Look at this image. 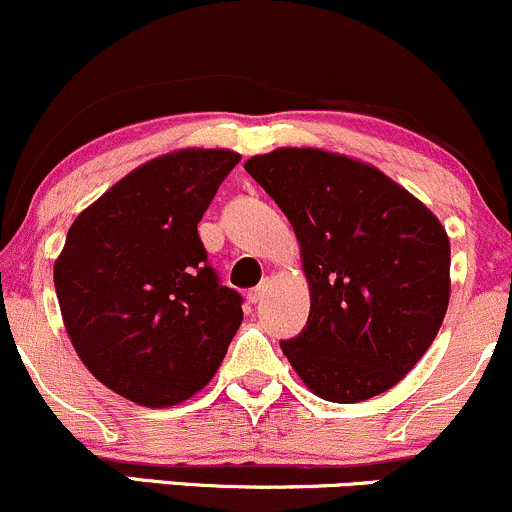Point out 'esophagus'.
Listing matches in <instances>:
<instances>
[{
	"label": "esophagus",
	"instance_id": "1",
	"mask_svg": "<svg viewBox=\"0 0 512 512\" xmlns=\"http://www.w3.org/2000/svg\"><path fill=\"white\" fill-rule=\"evenodd\" d=\"M267 289H269V279H265V282H262L260 286H255V289H250V294H247V299H250L252 303L262 301V299H265Z\"/></svg>",
	"mask_w": 512,
	"mask_h": 512
}]
</instances>
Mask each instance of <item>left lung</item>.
<instances>
[{"mask_svg":"<svg viewBox=\"0 0 512 512\" xmlns=\"http://www.w3.org/2000/svg\"><path fill=\"white\" fill-rule=\"evenodd\" d=\"M245 170L301 245L311 313L279 342L303 384L333 403L396 386L428 352L449 303V238L423 201L367 162L318 148L255 155Z\"/></svg>","mask_w":512,"mask_h":512,"instance_id":"left-lung-1","label":"left lung"}]
</instances>
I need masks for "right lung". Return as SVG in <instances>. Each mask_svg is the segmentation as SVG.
I'll return each instance as SVG.
<instances>
[{
	"label": "right lung",
	"mask_w": 512,
	"mask_h": 512,
	"mask_svg": "<svg viewBox=\"0 0 512 512\" xmlns=\"http://www.w3.org/2000/svg\"><path fill=\"white\" fill-rule=\"evenodd\" d=\"M238 162L233 150L160 155L67 230L53 269L67 335L84 367L138 406L204 389L243 323V296L218 282L196 230Z\"/></svg>",
	"instance_id": "add662e5"
}]
</instances>
